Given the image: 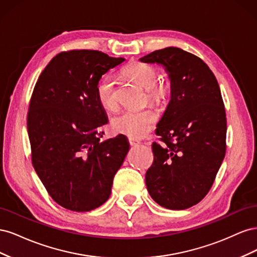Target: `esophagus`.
<instances>
[{
	"label": "esophagus",
	"mask_w": 257,
	"mask_h": 257,
	"mask_svg": "<svg viewBox=\"0 0 257 257\" xmlns=\"http://www.w3.org/2000/svg\"><path fill=\"white\" fill-rule=\"evenodd\" d=\"M128 143L131 146H137L139 144V142H137L136 139H133V138H130L128 139Z\"/></svg>",
	"instance_id": "34e87169"
}]
</instances>
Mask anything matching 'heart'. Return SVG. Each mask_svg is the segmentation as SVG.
Segmentation results:
<instances>
[{
    "label": "heart",
    "instance_id": "heart-1",
    "mask_svg": "<svg viewBox=\"0 0 257 257\" xmlns=\"http://www.w3.org/2000/svg\"><path fill=\"white\" fill-rule=\"evenodd\" d=\"M123 73L146 90L150 102L163 104L169 97L172 89L170 83L166 80H158V71L154 66L135 62L124 68ZM96 94L100 105L109 110L115 109L118 102L113 78L105 77L100 80L97 84ZM157 121L158 114L151 108L141 111L124 110L113 116L111 127L115 133L126 135L131 138H143L154 127Z\"/></svg>",
    "mask_w": 257,
    "mask_h": 257
}]
</instances>
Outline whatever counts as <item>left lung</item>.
<instances>
[{
    "instance_id": "obj_1",
    "label": "left lung",
    "mask_w": 257,
    "mask_h": 257,
    "mask_svg": "<svg viewBox=\"0 0 257 257\" xmlns=\"http://www.w3.org/2000/svg\"><path fill=\"white\" fill-rule=\"evenodd\" d=\"M164 67L170 100L155 134L154 161L146 185L152 199L170 210L198 204L211 189L226 150V114L213 73L205 62L177 47L139 59Z\"/></svg>"
}]
</instances>
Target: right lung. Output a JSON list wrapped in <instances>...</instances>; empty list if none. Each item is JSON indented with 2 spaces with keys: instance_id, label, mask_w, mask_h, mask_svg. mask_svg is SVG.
Here are the masks:
<instances>
[{
  "instance_id": "1",
  "label": "right lung",
  "mask_w": 257,
  "mask_h": 257,
  "mask_svg": "<svg viewBox=\"0 0 257 257\" xmlns=\"http://www.w3.org/2000/svg\"><path fill=\"white\" fill-rule=\"evenodd\" d=\"M123 58L95 50L57 54L31 97L28 134L37 176L57 204L87 212L109 198L112 180L130 150L118 135L100 142L108 123L96 94L99 79Z\"/></svg>"
}]
</instances>
